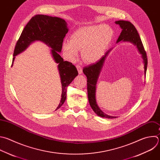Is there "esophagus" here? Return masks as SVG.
Returning a JSON list of instances; mask_svg holds the SVG:
<instances>
[{
	"instance_id": "obj_1",
	"label": "esophagus",
	"mask_w": 160,
	"mask_h": 160,
	"mask_svg": "<svg viewBox=\"0 0 160 160\" xmlns=\"http://www.w3.org/2000/svg\"><path fill=\"white\" fill-rule=\"evenodd\" d=\"M77 70H78V73L79 74H82V67L80 66V65H77L76 66Z\"/></svg>"
}]
</instances>
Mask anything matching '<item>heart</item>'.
Returning a JSON list of instances; mask_svg holds the SVG:
<instances>
[{"label": "heart", "mask_w": 160, "mask_h": 160, "mask_svg": "<svg viewBox=\"0 0 160 160\" xmlns=\"http://www.w3.org/2000/svg\"><path fill=\"white\" fill-rule=\"evenodd\" d=\"M114 36V30L109 25H94L80 28L73 32L70 41L63 43L67 57L75 60L82 50L83 60L88 63L99 60Z\"/></svg>", "instance_id": "heart-1"}]
</instances>
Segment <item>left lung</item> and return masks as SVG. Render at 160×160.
<instances>
[{"instance_id":"1","label":"left lung","mask_w":160,"mask_h":160,"mask_svg":"<svg viewBox=\"0 0 160 160\" xmlns=\"http://www.w3.org/2000/svg\"><path fill=\"white\" fill-rule=\"evenodd\" d=\"M115 23L120 26L121 28V32L116 41V43L121 42H129L136 46L139 52L141 55V57L143 60L144 68V76L146 77V73L147 70L148 59L146 53L143 47L141 39L138 34V32L134 26L129 21H117ZM112 49L111 48L105 55L95 64H92L87 67L83 68V72L86 75L87 78V92L88 98L90 105L94 112L100 117L108 119L116 118V117L109 116L105 114L100 109L96 100V86L99 77V75L103 67L105 58H107L109 52Z\"/></svg>"}]
</instances>
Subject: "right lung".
<instances>
[{
    "label": "right lung",
    "mask_w": 160,
    "mask_h": 160,
    "mask_svg": "<svg viewBox=\"0 0 160 160\" xmlns=\"http://www.w3.org/2000/svg\"><path fill=\"white\" fill-rule=\"evenodd\" d=\"M68 32L67 23L62 18L46 15L34 16L24 28L16 43L11 66L13 65L15 57L35 41H41L49 47L53 60L58 64V70L62 88L60 102L56 110L64 103L67 98V88L78 74L76 67L72 63L63 61L59 54L62 51L63 39Z\"/></svg>",
    "instance_id": "obj_1"
}]
</instances>
